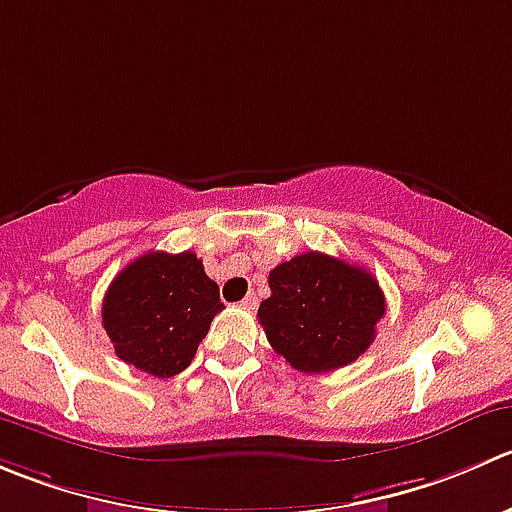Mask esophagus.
<instances>
[{"label": "esophagus", "instance_id": "1", "mask_svg": "<svg viewBox=\"0 0 512 512\" xmlns=\"http://www.w3.org/2000/svg\"><path fill=\"white\" fill-rule=\"evenodd\" d=\"M242 307H247V310H255V307H257V295H255V292H250V295H247L245 300H242Z\"/></svg>", "mask_w": 512, "mask_h": 512}]
</instances>
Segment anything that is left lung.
<instances>
[{
    "mask_svg": "<svg viewBox=\"0 0 512 512\" xmlns=\"http://www.w3.org/2000/svg\"><path fill=\"white\" fill-rule=\"evenodd\" d=\"M272 295L257 320L272 350L300 372H327L355 362L375 340L385 295L355 262L302 252L270 272Z\"/></svg>",
    "mask_w": 512,
    "mask_h": 512,
    "instance_id": "obj_1",
    "label": "left lung"
}]
</instances>
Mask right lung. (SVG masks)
Segmentation results:
<instances>
[{
  "label": "right lung",
  "instance_id": "add662e5",
  "mask_svg": "<svg viewBox=\"0 0 512 512\" xmlns=\"http://www.w3.org/2000/svg\"><path fill=\"white\" fill-rule=\"evenodd\" d=\"M222 307L220 287L195 252H145L109 285L102 325L119 360L172 377L190 365Z\"/></svg>",
  "mask_w": 512,
  "mask_h": 512
}]
</instances>
